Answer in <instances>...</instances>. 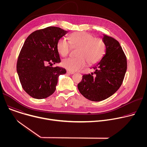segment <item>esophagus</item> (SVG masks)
Instances as JSON below:
<instances>
[{"mask_svg": "<svg viewBox=\"0 0 147 147\" xmlns=\"http://www.w3.org/2000/svg\"><path fill=\"white\" fill-rule=\"evenodd\" d=\"M67 73L70 74H73L74 73V72H73V71H71L69 70H67Z\"/></svg>", "mask_w": 147, "mask_h": 147, "instance_id": "34e87169", "label": "esophagus"}]
</instances>
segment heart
Here are the masks:
<instances>
[{"mask_svg":"<svg viewBox=\"0 0 147 147\" xmlns=\"http://www.w3.org/2000/svg\"><path fill=\"white\" fill-rule=\"evenodd\" d=\"M69 41L61 38L57 43V49L63 57L67 56L73 48H78L77 57L67 58L61 61L62 66L66 69L76 71L84 67L87 63L92 66L97 64L106 52L104 40L85 31H78L71 34Z\"/></svg>","mask_w":147,"mask_h":147,"instance_id":"heart-1","label":"heart"}]
</instances>
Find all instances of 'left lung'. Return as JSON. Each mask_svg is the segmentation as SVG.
I'll return each mask as SVG.
<instances>
[{
    "mask_svg": "<svg viewBox=\"0 0 147 147\" xmlns=\"http://www.w3.org/2000/svg\"><path fill=\"white\" fill-rule=\"evenodd\" d=\"M106 52L96 66L94 73L82 76L78 83L80 92L95 102L106 99L115 94L122 84L127 70V59L119 42L103 35Z\"/></svg>",
    "mask_w": 147,
    "mask_h": 147,
    "instance_id": "8db88e82",
    "label": "left lung"
}]
</instances>
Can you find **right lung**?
Wrapping results in <instances>:
<instances>
[{
  "label": "right lung",
  "instance_id": "obj_1",
  "mask_svg": "<svg viewBox=\"0 0 147 147\" xmlns=\"http://www.w3.org/2000/svg\"><path fill=\"white\" fill-rule=\"evenodd\" d=\"M67 32L59 27H48L33 32L25 40L17 71L23 88L31 97L40 99L51 96L59 76L66 73L65 69L51 65L60 62L57 43Z\"/></svg>",
  "mask_w": 147,
  "mask_h": 147
}]
</instances>
